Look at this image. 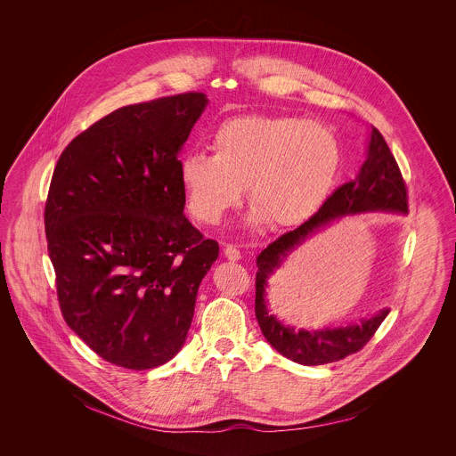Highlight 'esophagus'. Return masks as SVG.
I'll use <instances>...</instances> for the list:
<instances>
[{
	"mask_svg": "<svg viewBox=\"0 0 456 456\" xmlns=\"http://www.w3.org/2000/svg\"><path fill=\"white\" fill-rule=\"evenodd\" d=\"M224 258L228 261L240 260V251L235 246H226L224 248Z\"/></svg>",
	"mask_w": 456,
	"mask_h": 456,
	"instance_id": "obj_1",
	"label": "esophagus"
}]
</instances>
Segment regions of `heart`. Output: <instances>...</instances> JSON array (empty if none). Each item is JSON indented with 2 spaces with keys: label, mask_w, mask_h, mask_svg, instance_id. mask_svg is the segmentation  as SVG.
I'll return each mask as SVG.
<instances>
[{
  "label": "heart",
  "mask_w": 456,
  "mask_h": 456,
  "mask_svg": "<svg viewBox=\"0 0 456 456\" xmlns=\"http://www.w3.org/2000/svg\"><path fill=\"white\" fill-rule=\"evenodd\" d=\"M214 154L190 151L179 159V181L190 212L216 224L248 186L255 203L248 224L268 219L295 226L330 195L342 165L337 133L320 121L293 116H249L223 123L212 136Z\"/></svg>",
  "instance_id": "heart-1"
}]
</instances>
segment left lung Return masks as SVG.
I'll return each instance as SVG.
<instances>
[{"label":"left lung","instance_id":"obj_1","mask_svg":"<svg viewBox=\"0 0 456 456\" xmlns=\"http://www.w3.org/2000/svg\"><path fill=\"white\" fill-rule=\"evenodd\" d=\"M367 212L407 214V191L383 134L370 126L365 161L358 175L326 198L320 210L297 230L281 235L256 258L255 313L266 342L288 360L300 365H325L360 351L385 322L390 309L383 307L358 323L323 328H295L286 325L270 307L266 291L272 275L314 235L328 230L335 221Z\"/></svg>","mask_w":456,"mask_h":456}]
</instances>
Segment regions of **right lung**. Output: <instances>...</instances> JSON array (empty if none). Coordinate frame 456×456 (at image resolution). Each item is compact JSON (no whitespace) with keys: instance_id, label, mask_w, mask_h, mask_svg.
Masks as SVG:
<instances>
[{"instance_id":"1","label":"right lung","mask_w":456,"mask_h":456,"mask_svg":"<svg viewBox=\"0 0 456 456\" xmlns=\"http://www.w3.org/2000/svg\"><path fill=\"white\" fill-rule=\"evenodd\" d=\"M208 105L184 93L114 110L73 138L45 205L68 326L103 360L147 370L184 346L216 240L184 216L179 154Z\"/></svg>"}]
</instances>
